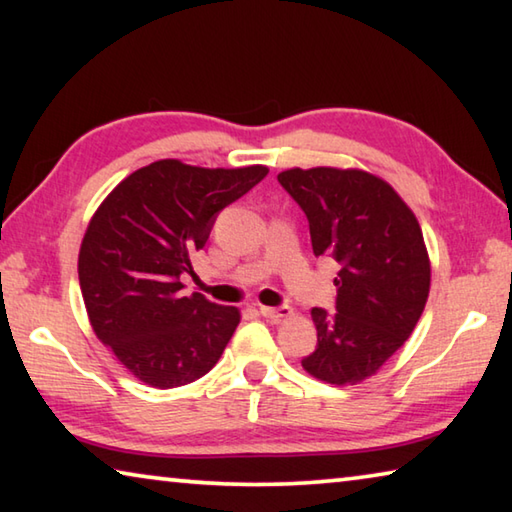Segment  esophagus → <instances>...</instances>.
I'll return each instance as SVG.
<instances>
[{
  "label": "esophagus",
  "mask_w": 512,
  "mask_h": 512,
  "mask_svg": "<svg viewBox=\"0 0 512 512\" xmlns=\"http://www.w3.org/2000/svg\"><path fill=\"white\" fill-rule=\"evenodd\" d=\"M259 314L264 318H271V320H280V318H287L291 316V307L289 305H280V307H259Z\"/></svg>",
  "instance_id": "obj_1"
}]
</instances>
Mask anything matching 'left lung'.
<instances>
[{"label":"left lung","mask_w":512,"mask_h":512,"mask_svg":"<svg viewBox=\"0 0 512 512\" xmlns=\"http://www.w3.org/2000/svg\"><path fill=\"white\" fill-rule=\"evenodd\" d=\"M277 180L307 216L314 255L341 266L336 314L311 309L318 343L302 368L327 384H359L402 348L427 305L431 266L420 223L368 171L289 169Z\"/></svg>","instance_id":"1"}]
</instances>
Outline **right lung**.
<instances>
[{"label": "right lung", "instance_id": "right-lung-1", "mask_svg": "<svg viewBox=\"0 0 512 512\" xmlns=\"http://www.w3.org/2000/svg\"><path fill=\"white\" fill-rule=\"evenodd\" d=\"M268 169L189 167L158 160L133 171L94 212L79 282L94 334L153 388L192 384L214 368L239 309L187 296L180 277L210 239L216 216Z\"/></svg>", "mask_w": 512, "mask_h": 512}]
</instances>
